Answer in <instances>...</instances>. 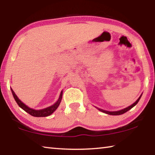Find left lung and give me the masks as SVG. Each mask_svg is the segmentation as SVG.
<instances>
[{"instance_id": "obj_1", "label": "left lung", "mask_w": 155, "mask_h": 155, "mask_svg": "<svg viewBox=\"0 0 155 155\" xmlns=\"http://www.w3.org/2000/svg\"><path fill=\"white\" fill-rule=\"evenodd\" d=\"M142 95V94H141ZM141 95L139 97V98L134 103H133V104H131V105H130L129 107H127V108H125L124 109H122V110H120V111H105V110H103V109H98L99 111H101L102 112L104 113V114H109V115H122L123 114H124V113H126L127 111H128V110H130V109H132L133 107L135 106L136 104H137V103L139 102V101H140L141 97Z\"/></svg>"}]
</instances>
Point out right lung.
I'll return each mask as SVG.
<instances>
[{"label":"right lung","mask_w":155,"mask_h":155,"mask_svg":"<svg viewBox=\"0 0 155 155\" xmlns=\"http://www.w3.org/2000/svg\"><path fill=\"white\" fill-rule=\"evenodd\" d=\"M11 90H12L13 96H14L15 101L18 104V106L21 107V108L24 110V111L27 112L28 114H29L30 115H31L32 116H34V117H46V116H48L50 115H51L52 113H53L57 109V107H59L60 103H61L62 95H63V91H61V94H60L59 98L58 99V101H57V103H55L54 104H52V105L51 107H47V108L40 109V110H35V109L30 108V107H27L25 104L23 103L18 98V96L15 95L14 90H13L12 88H11Z\"/></svg>","instance_id":"obj_1"}]
</instances>
